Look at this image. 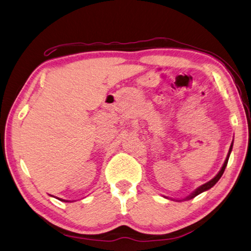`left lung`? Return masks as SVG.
Returning a JSON list of instances; mask_svg holds the SVG:
<instances>
[{"label":"left lung","mask_w":251,"mask_h":251,"mask_svg":"<svg viewBox=\"0 0 251 251\" xmlns=\"http://www.w3.org/2000/svg\"><path fill=\"white\" fill-rule=\"evenodd\" d=\"M232 149H233V142H232V145H230V147H229V151H228V153H227L226 159H225V162H224V164H223V166H222V169L220 170V172H219V173L217 174V176H215L214 178L211 179L210 181H208V183H205V184H203V185H201L200 187H198L197 189H196V190L194 191V193L191 194V195H189L188 197L186 198V199H188V200H189V199H193V198H195L196 196H198L199 194L203 193V191L210 189L211 187H213V186L218 183L219 179L221 178V176H222V175H223V173H224L225 168H226L227 162H228V158H229V154H230V152H232Z\"/></svg>","instance_id":"obj_1"}]
</instances>
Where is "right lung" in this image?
<instances>
[{"label": "right lung", "mask_w": 251, "mask_h": 251, "mask_svg": "<svg viewBox=\"0 0 251 251\" xmlns=\"http://www.w3.org/2000/svg\"><path fill=\"white\" fill-rule=\"evenodd\" d=\"M62 201H65V200H62Z\"/></svg>", "instance_id": "add662e5"}]
</instances>
